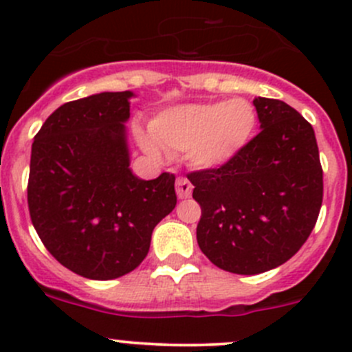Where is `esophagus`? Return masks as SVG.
<instances>
[{"instance_id": "34e87169", "label": "esophagus", "mask_w": 352, "mask_h": 352, "mask_svg": "<svg viewBox=\"0 0 352 352\" xmlns=\"http://www.w3.org/2000/svg\"><path fill=\"white\" fill-rule=\"evenodd\" d=\"M192 189H194L192 184H190L186 177H179V179H177V196H179L180 199L190 197Z\"/></svg>"}]
</instances>
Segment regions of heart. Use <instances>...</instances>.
I'll list each match as a JSON object with an SVG mask.
<instances>
[{
	"label": "heart",
	"instance_id": "obj_1",
	"mask_svg": "<svg viewBox=\"0 0 352 352\" xmlns=\"http://www.w3.org/2000/svg\"><path fill=\"white\" fill-rule=\"evenodd\" d=\"M257 126L254 105L243 98L168 107L151 120V134L138 133L146 153H184L197 168L225 165L248 143Z\"/></svg>",
	"mask_w": 352,
	"mask_h": 352
}]
</instances>
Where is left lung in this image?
<instances>
[{"label":"left lung","mask_w":352,"mask_h":352,"mask_svg":"<svg viewBox=\"0 0 352 352\" xmlns=\"http://www.w3.org/2000/svg\"><path fill=\"white\" fill-rule=\"evenodd\" d=\"M261 133L219 168L190 172L201 206L197 243L223 271L261 274L307 242L324 197L311 124L274 98L254 100Z\"/></svg>","instance_id":"obj_1"}]
</instances>
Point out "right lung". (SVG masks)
I'll return each mask as SVG.
<instances>
[{"label":"right lung","instance_id":"right-lung-1","mask_svg":"<svg viewBox=\"0 0 352 352\" xmlns=\"http://www.w3.org/2000/svg\"><path fill=\"white\" fill-rule=\"evenodd\" d=\"M131 97L104 91L67 102L32 144V225L59 264L97 281L134 271L177 204L173 173L141 180L131 172L124 126Z\"/></svg>","mask_w":352,"mask_h":352}]
</instances>
